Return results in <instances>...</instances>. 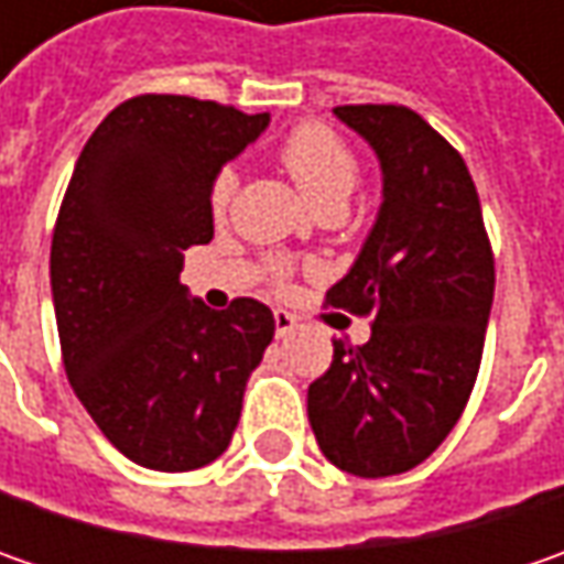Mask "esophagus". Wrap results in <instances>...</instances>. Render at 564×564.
<instances>
[{"label": "esophagus", "mask_w": 564, "mask_h": 564, "mask_svg": "<svg viewBox=\"0 0 564 564\" xmlns=\"http://www.w3.org/2000/svg\"><path fill=\"white\" fill-rule=\"evenodd\" d=\"M294 326H297V319H294V314H289V311H275V336H289V333H294Z\"/></svg>", "instance_id": "esophagus-1"}]
</instances>
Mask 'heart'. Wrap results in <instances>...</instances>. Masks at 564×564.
I'll list each match as a JSON object with an SVG mask.
<instances>
[{
    "mask_svg": "<svg viewBox=\"0 0 564 564\" xmlns=\"http://www.w3.org/2000/svg\"><path fill=\"white\" fill-rule=\"evenodd\" d=\"M275 160L323 216L341 213V206L348 204V197L355 194L360 182V160L351 150V143L338 138L333 128L316 124V121L297 124L294 131H289V138L275 150ZM231 194H235V172L219 169L206 194L213 219H226ZM285 272L289 267L282 260L272 263V275L279 282L285 279Z\"/></svg>",
    "mask_w": 564,
    "mask_h": 564,
    "instance_id": "heart-1",
    "label": "heart"
}]
</instances>
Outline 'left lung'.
Returning <instances> with one entry per match:
<instances>
[{"mask_svg":"<svg viewBox=\"0 0 564 564\" xmlns=\"http://www.w3.org/2000/svg\"><path fill=\"white\" fill-rule=\"evenodd\" d=\"M377 150L382 206L351 272L326 304L370 316V341H333L307 389L323 455L355 477L426 462L452 433L480 373L496 260L462 153L392 102L336 106Z\"/></svg>","mask_w":564,"mask_h":564,"instance_id":"obj_1","label":"left lung"}]
</instances>
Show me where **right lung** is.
Returning <instances> with one entry per match:
<instances>
[{
    "label": "right lung",
    "instance_id": "1",
    "mask_svg": "<svg viewBox=\"0 0 564 564\" xmlns=\"http://www.w3.org/2000/svg\"><path fill=\"white\" fill-rule=\"evenodd\" d=\"M267 124V112L141 94L77 156L50 250L62 364L134 465L178 474L216 462L272 341L267 304L235 297L209 311L178 282L185 250L213 238L209 182Z\"/></svg>",
    "mask_w": 564,
    "mask_h": 564
}]
</instances>
